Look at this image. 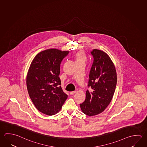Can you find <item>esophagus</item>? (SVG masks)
<instances>
[{"instance_id":"obj_1","label":"esophagus","mask_w":147,"mask_h":147,"mask_svg":"<svg viewBox=\"0 0 147 147\" xmlns=\"http://www.w3.org/2000/svg\"><path fill=\"white\" fill-rule=\"evenodd\" d=\"M76 92V91H71V92H70V93L71 95H73V94H75Z\"/></svg>"}]
</instances>
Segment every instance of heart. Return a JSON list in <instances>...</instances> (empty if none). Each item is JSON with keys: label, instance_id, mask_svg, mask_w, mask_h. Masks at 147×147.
Here are the masks:
<instances>
[{"label": "heart", "instance_id": "1", "mask_svg": "<svg viewBox=\"0 0 147 147\" xmlns=\"http://www.w3.org/2000/svg\"><path fill=\"white\" fill-rule=\"evenodd\" d=\"M74 57L76 62L85 63L87 60V57L86 56L85 53L82 51H80L77 52L75 54Z\"/></svg>", "mask_w": 147, "mask_h": 147}]
</instances>
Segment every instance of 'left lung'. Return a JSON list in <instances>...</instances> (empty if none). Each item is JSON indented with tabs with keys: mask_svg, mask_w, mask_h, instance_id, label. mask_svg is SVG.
Returning a JSON list of instances; mask_svg holds the SVG:
<instances>
[{
	"mask_svg": "<svg viewBox=\"0 0 147 147\" xmlns=\"http://www.w3.org/2000/svg\"><path fill=\"white\" fill-rule=\"evenodd\" d=\"M91 54L94 60L88 87H91L92 91H86L85 101L80 104V107L83 113L93 116L102 113L111 103L117 77L115 66L105 52L94 49Z\"/></svg>",
	"mask_w": 147,
	"mask_h": 147,
	"instance_id": "8db88e82",
	"label": "left lung"
}]
</instances>
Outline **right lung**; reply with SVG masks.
I'll return each instance as SVG.
<instances>
[{
	"mask_svg": "<svg viewBox=\"0 0 147 147\" xmlns=\"http://www.w3.org/2000/svg\"><path fill=\"white\" fill-rule=\"evenodd\" d=\"M69 52L46 49L36 55L31 62L26 77L27 88L32 102L42 113L56 114L67 98L60 86L59 75L61 62Z\"/></svg>",
	"mask_w": 147,
	"mask_h": 147,
	"instance_id": "1",
	"label": "right lung"
}]
</instances>
